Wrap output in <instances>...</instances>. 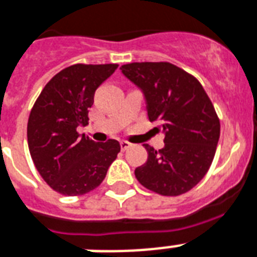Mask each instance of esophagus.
Masks as SVG:
<instances>
[{"instance_id": "34e87169", "label": "esophagus", "mask_w": 257, "mask_h": 257, "mask_svg": "<svg viewBox=\"0 0 257 257\" xmlns=\"http://www.w3.org/2000/svg\"><path fill=\"white\" fill-rule=\"evenodd\" d=\"M120 147H121L122 150H126V149H128V148L132 147V144L128 143V141H125V140H122L121 143H120Z\"/></svg>"}]
</instances>
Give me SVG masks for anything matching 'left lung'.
<instances>
[{
	"instance_id": "8db88e82",
	"label": "left lung",
	"mask_w": 257,
	"mask_h": 257,
	"mask_svg": "<svg viewBox=\"0 0 257 257\" xmlns=\"http://www.w3.org/2000/svg\"><path fill=\"white\" fill-rule=\"evenodd\" d=\"M122 74L143 89L148 116L165 133L160 150L145 145L148 160L135 170L144 187L178 197L201 182L216 152L220 121L195 76L169 62H135Z\"/></svg>"
}]
</instances>
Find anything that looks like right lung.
I'll use <instances>...</instances> for the list:
<instances>
[{"label": "right lung", "instance_id": "obj_1", "mask_svg": "<svg viewBox=\"0 0 257 257\" xmlns=\"http://www.w3.org/2000/svg\"><path fill=\"white\" fill-rule=\"evenodd\" d=\"M118 64H72L54 76L35 100L27 121V144L35 168L56 193L76 197L103 182L120 152L116 140L95 143L79 135L88 124L93 95Z\"/></svg>", "mask_w": 257, "mask_h": 257}]
</instances>
